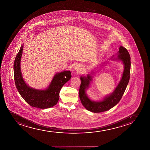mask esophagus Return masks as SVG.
<instances>
[{"mask_svg": "<svg viewBox=\"0 0 150 150\" xmlns=\"http://www.w3.org/2000/svg\"><path fill=\"white\" fill-rule=\"evenodd\" d=\"M74 69H76V71H79L80 70H81V68H80V67L79 66H76L75 67H74Z\"/></svg>", "mask_w": 150, "mask_h": 150, "instance_id": "1", "label": "esophagus"}]
</instances>
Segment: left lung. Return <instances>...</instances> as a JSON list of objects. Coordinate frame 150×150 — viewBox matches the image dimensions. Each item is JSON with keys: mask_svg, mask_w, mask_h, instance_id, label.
<instances>
[{"mask_svg": "<svg viewBox=\"0 0 150 150\" xmlns=\"http://www.w3.org/2000/svg\"><path fill=\"white\" fill-rule=\"evenodd\" d=\"M117 57L113 60H121L124 64V69L122 77L119 84L112 93L105 96L102 101L95 102L88 98L86 93L92 80L91 76L88 74L86 77L81 76V83L79 88V96L81 103L87 110L93 112H101L108 110L119 103L127 86L131 71V57L127 50L122 46L119 48ZM103 64H105V62Z\"/></svg>", "mask_w": 150, "mask_h": 150, "instance_id": "left-lung-1", "label": "left lung"}]
</instances>
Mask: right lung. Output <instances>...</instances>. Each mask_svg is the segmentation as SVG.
<instances>
[{
    "label": "right lung",
    "mask_w": 150,
    "mask_h": 150,
    "mask_svg": "<svg viewBox=\"0 0 150 150\" xmlns=\"http://www.w3.org/2000/svg\"><path fill=\"white\" fill-rule=\"evenodd\" d=\"M23 50V45H21L14 62V78L17 91L25 101L31 107L39 109H47L54 107L59 101L61 88L71 78V71H64L55 74L46 90L33 88L25 83L21 72V61Z\"/></svg>",
    "instance_id": "add662e5"
}]
</instances>
